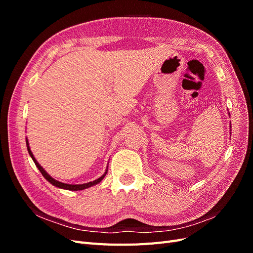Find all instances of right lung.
I'll list each match as a JSON object with an SVG mask.
<instances>
[{
  "label": "right lung",
  "instance_id": "add662e5",
  "mask_svg": "<svg viewBox=\"0 0 253 253\" xmlns=\"http://www.w3.org/2000/svg\"><path fill=\"white\" fill-rule=\"evenodd\" d=\"M26 144H27V150H28L29 155L32 156V158H33V160H34V163L36 164L38 169L40 170V172L42 173V175L44 176L45 179L48 180V181L51 183V185L56 186V187H58V188L65 189V190H71V191H78V190L86 189V188H89V187H91V186H95V185H97V183L100 182V181L104 178V176L106 175V173H108V172H105V173L101 176V177H99L98 179H96V180H94V181H89V182H87V183H82V185H68V183H63V182H61V181H58V180H56V179H53L50 175H48V174L46 173V171H45V170L43 169V168L39 165V163L37 162L36 158L34 157L32 151H30V149H29V144H28V141H27V140H26Z\"/></svg>",
  "mask_w": 253,
  "mask_h": 253
}]
</instances>
